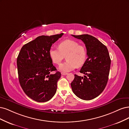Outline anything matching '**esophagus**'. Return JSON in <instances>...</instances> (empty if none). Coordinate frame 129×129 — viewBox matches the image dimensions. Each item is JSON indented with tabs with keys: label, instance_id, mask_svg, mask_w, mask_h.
<instances>
[{
	"label": "esophagus",
	"instance_id": "34e87169",
	"mask_svg": "<svg viewBox=\"0 0 129 129\" xmlns=\"http://www.w3.org/2000/svg\"><path fill=\"white\" fill-rule=\"evenodd\" d=\"M61 75H63V76H65V75H66V74H68V73H66V72H62L61 73Z\"/></svg>",
	"mask_w": 129,
	"mask_h": 129
}]
</instances>
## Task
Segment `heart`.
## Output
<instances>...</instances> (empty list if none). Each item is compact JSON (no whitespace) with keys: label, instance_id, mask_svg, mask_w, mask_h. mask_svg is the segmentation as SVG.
<instances>
[{"label":"heart","instance_id":"1","mask_svg":"<svg viewBox=\"0 0 129 129\" xmlns=\"http://www.w3.org/2000/svg\"><path fill=\"white\" fill-rule=\"evenodd\" d=\"M58 48L50 49L49 56L53 63L60 64L66 55V60L60 64L61 71L69 72L85 64L87 58V51L84 45L73 40H66L60 42Z\"/></svg>","mask_w":129,"mask_h":129}]
</instances>
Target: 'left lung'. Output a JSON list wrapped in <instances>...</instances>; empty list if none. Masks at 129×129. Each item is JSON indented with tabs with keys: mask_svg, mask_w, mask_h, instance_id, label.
Returning a JSON list of instances; mask_svg holds the SVG:
<instances>
[{
	"mask_svg": "<svg viewBox=\"0 0 129 129\" xmlns=\"http://www.w3.org/2000/svg\"><path fill=\"white\" fill-rule=\"evenodd\" d=\"M85 44L87 58L80 71L84 77L75 74L71 84L74 94L84 100H90L98 96L107 85L111 59L106 45L95 37L88 34L73 35Z\"/></svg>",
	"mask_w": 129,
	"mask_h": 129,
	"instance_id": "left-lung-1",
	"label": "left lung"
}]
</instances>
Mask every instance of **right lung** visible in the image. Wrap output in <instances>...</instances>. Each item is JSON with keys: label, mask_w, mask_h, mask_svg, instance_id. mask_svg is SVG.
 <instances>
[{"label": "right lung", "mask_w": 129, "mask_h": 129, "mask_svg": "<svg viewBox=\"0 0 129 129\" xmlns=\"http://www.w3.org/2000/svg\"><path fill=\"white\" fill-rule=\"evenodd\" d=\"M63 34L37 37L24 44L19 53L16 63L20 86L27 96L36 102H47L56 92L61 73L52 64L49 51ZM52 71L56 72L51 74Z\"/></svg>", "instance_id": "1"}]
</instances>
